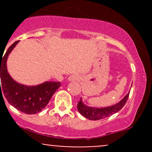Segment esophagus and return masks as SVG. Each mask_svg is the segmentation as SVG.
I'll return each mask as SVG.
<instances>
[{
  "instance_id": "obj_1",
  "label": "esophagus",
  "mask_w": 152,
  "mask_h": 152,
  "mask_svg": "<svg viewBox=\"0 0 152 152\" xmlns=\"http://www.w3.org/2000/svg\"><path fill=\"white\" fill-rule=\"evenodd\" d=\"M78 78H79V77H78V75L72 74V75H71L69 78H68V81H78Z\"/></svg>"
}]
</instances>
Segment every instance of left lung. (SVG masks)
I'll return each instance as SVG.
<instances>
[{"label": "left lung", "mask_w": 152, "mask_h": 152, "mask_svg": "<svg viewBox=\"0 0 152 152\" xmlns=\"http://www.w3.org/2000/svg\"><path fill=\"white\" fill-rule=\"evenodd\" d=\"M130 91L129 93L124 97L123 99L114 105L108 106V107H93V106H88L83 104L82 102V99H80L79 102L78 103L77 108L79 113L85 118L89 120H99L102 118L109 117L112 114H116L118 111H120L123 106L126 103L127 99L129 96Z\"/></svg>", "instance_id": "left-lung-1"}]
</instances>
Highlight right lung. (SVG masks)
<instances>
[{
	"instance_id": "obj_1",
	"label": "right lung",
	"mask_w": 152,
	"mask_h": 152,
	"mask_svg": "<svg viewBox=\"0 0 152 152\" xmlns=\"http://www.w3.org/2000/svg\"><path fill=\"white\" fill-rule=\"evenodd\" d=\"M18 42L13 43L3 57H0V93H3L8 103L18 111L35 114L47 106L56 91L61 86V82L46 81L36 86H26L15 81L8 73L6 62L10 52Z\"/></svg>"
}]
</instances>
